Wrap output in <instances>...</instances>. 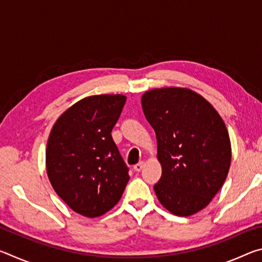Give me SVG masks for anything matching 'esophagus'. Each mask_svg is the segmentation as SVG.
I'll list each match as a JSON object with an SVG mask.
<instances>
[{"instance_id": "esophagus-1", "label": "esophagus", "mask_w": 262, "mask_h": 262, "mask_svg": "<svg viewBox=\"0 0 262 262\" xmlns=\"http://www.w3.org/2000/svg\"><path fill=\"white\" fill-rule=\"evenodd\" d=\"M143 166H144V163H143V162H140V163L135 164V165H134V170L137 171V172H140V171L142 170V168H143Z\"/></svg>"}]
</instances>
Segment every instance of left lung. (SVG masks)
<instances>
[{
	"label": "left lung",
	"instance_id": "1",
	"mask_svg": "<svg viewBox=\"0 0 262 262\" xmlns=\"http://www.w3.org/2000/svg\"><path fill=\"white\" fill-rule=\"evenodd\" d=\"M142 108L157 137L162 177L154 186L172 214L189 216L209 205L227 179L231 144L216 110L189 89H154Z\"/></svg>",
	"mask_w": 262,
	"mask_h": 262
}]
</instances>
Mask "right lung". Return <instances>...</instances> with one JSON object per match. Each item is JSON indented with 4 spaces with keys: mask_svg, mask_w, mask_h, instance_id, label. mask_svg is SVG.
Returning <instances> with one entry per match:
<instances>
[{
    "mask_svg": "<svg viewBox=\"0 0 262 262\" xmlns=\"http://www.w3.org/2000/svg\"><path fill=\"white\" fill-rule=\"evenodd\" d=\"M125 103L122 95L79 100L57 119L48 137V178L79 215L98 217L112 209L129 180V168L111 134Z\"/></svg>",
    "mask_w": 262,
    "mask_h": 262,
    "instance_id": "right-lung-1",
    "label": "right lung"
}]
</instances>
